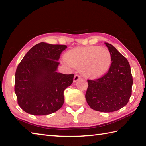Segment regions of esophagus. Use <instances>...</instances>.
Masks as SVG:
<instances>
[{
    "mask_svg": "<svg viewBox=\"0 0 146 146\" xmlns=\"http://www.w3.org/2000/svg\"><path fill=\"white\" fill-rule=\"evenodd\" d=\"M80 78H81V77H80V76L79 75H78V74H76V75H75V76H74V79H73V81L76 82V81H78V80H80Z\"/></svg>",
    "mask_w": 146,
    "mask_h": 146,
    "instance_id": "34e87169",
    "label": "esophagus"
}]
</instances>
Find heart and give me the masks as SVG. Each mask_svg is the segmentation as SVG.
<instances>
[{
	"instance_id": "b5f03b06",
	"label": "heart",
	"mask_w": 146,
	"mask_h": 146,
	"mask_svg": "<svg viewBox=\"0 0 146 146\" xmlns=\"http://www.w3.org/2000/svg\"><path fill=\"white\" fill-rule=\"evenodd\" d=\"M64 62L70 66L81 68L86 77L97 78L109 69L111 56L108 49L92 46L71 49L66 53Z\"/></svg>"
}]
</instances>
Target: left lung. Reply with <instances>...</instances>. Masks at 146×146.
Returning a JSON list of instances; mask_svg holds the SVG:
<instances>
[{
  "label": "left lung",
  "mask_w": 146,
  "mask_h": 146,
  "mask_svg": "<svg viewBox=\"0 0 146 146\" xmlns=\"http://www.w3.org/2000/svg\"><path fill=\"white\" fill-rule=\"evenodd\" d=\"M111 56L107 72L100 78L88 80L85 98L93 110L112 112L127 104L132 95L133 79L126 58L113 46L105 42Z\"/></svg>",
  "instance_id": "8db88e82"
}]
</instances>
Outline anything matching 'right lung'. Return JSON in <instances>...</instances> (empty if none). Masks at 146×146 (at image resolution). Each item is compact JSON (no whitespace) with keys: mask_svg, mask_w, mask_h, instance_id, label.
<instances>
[{"mask_svg":"<svg viewBox=\"0 0 146 146\" xmlns=\"http://www.w3.org/2000/svg\"><path fill=\"white\" fill-rule=\"evenodd\" d=\"M66 45L40 42L34 46L18 64L14 91L17 103L26 113L45 115L63 105V93L73 82L74 74L56 72Z\"/></svg>","mask_w":146,"mask_h":146,"instance_id":"add662e5","label":"right lung"}]
</instances>
